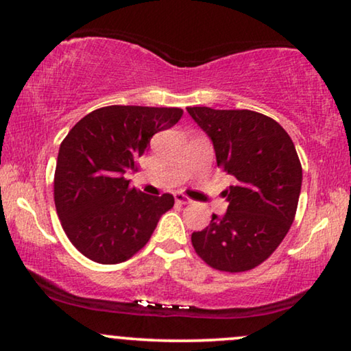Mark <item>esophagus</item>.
Listing matches in <instances>:
<instances>
[{
	"mask_svg": "<svg viewBox=\"0 0 351 351\" xmlns=\"http://www.w3.org/2000/svg\"><path fill=\"white\" fill-rule=\"evenodd\" d=\"M174 199H176L177 204H191V203H193V201H191L189 196H185V195H182V193H176L174 195Z\"/></svg>",
	"mask_w": 351,
	"mask_h": 351,
	"instance_id": "34e87169",
	"label": "esophagus"
}]
</instances>
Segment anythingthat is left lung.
<instances>
[{
	"label": "left lung",
	"mask_w": 351,
	"mask_h": 351,
	"mask_svg": "<svg viewBox=\"0 0 351 351\" xmlns=\"http://www.w3.org/2000/svg\"><path fill=\"white\" fill-rule=\"evenodd\" d=\"M214 145L217 166L237 179L222 217L193 232L191 244L220 271H246L280 246L294 222L302 166L294 142L275 119L251 110L186 108Z\"/></svg>",
	"instance_id": "left-lung-1"
}]
</instances>
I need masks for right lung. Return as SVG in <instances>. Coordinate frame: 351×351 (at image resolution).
Segmentation results:
<instances>
[{
    "mask_svg": "<svg viewBox=\"0 0 351 351\" xmlns=\"http://www.w3.org/2000/svg\"><path fill=\"white\" fill-rule=\"evenodd\" d=\"M180 108L110 105L94 110L60 143L54 176L57 215L71 244L90 261L113 265L145 246L174 196L131 189L156 132L174 126Z\"/></svg>",
    "mask_w": 351,
    "mask_h": 351,
    "instance_id": "right-lung-1",
    "label": "right lung"
}]
</instances>
